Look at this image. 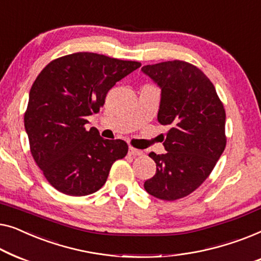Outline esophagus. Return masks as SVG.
Masks as SVG:
<instances>
[{"mask_svg": "<svg viewBox=\"0 0 261 261\" xmlns=\"http://www.w3.org/2000/svg\"><path fill=\"white\" fill-rule=\"evenodd\" d=\"M129 155L130 156H134V157H136V156H143V151H142V150L135 149V148H132V146H130V148H129Z\"/></svg>", "mask_w": 261, "mask_h": 261, "instance_id": "esophagus-1", "label": "esophagus"}]
</instances>
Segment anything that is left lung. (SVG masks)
Masks as SVG:
<instances>
[{"mask_svg": "<svg viewBox=\"0 0 261 261\" xmlns=\"http://www.w3.org/2000/svg\"><path fill=\"white\" fill-rule=\"evenodd\" d=\"M162 90L157 119L169 125L167 152L149 156L156 174L144 182L150 195L164 201L188 196L211 175L226 148V112L214 85L196 66L172 60L143 66Z\"/></svg>", "mask_w": 261, "mask_h": 261, "instance_id": "obj_1", "label": "left lung"}]
</instances>
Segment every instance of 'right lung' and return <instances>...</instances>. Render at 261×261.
I'll use <instances>...</instances> for the list:
<instances>
[{"instance_id": "right-lung-1", "label": "right lung", "mask_w": 261, "mask_h": 261, "mask_svg": "<svg viewBox=\"0 0 261 261\" xmlns=\"http://www.w3.org/2000/svg\"><path fill=\"white\" fill-rule=\"evenodd\" d=\"M141 62L79 52L50 61L33 84L24 127L33 159L47 181L69 196H85L105 185L110 169L126 156V142L104 139L87 116L98 113L116 83Z\"/></svg>"}]
</instances>
